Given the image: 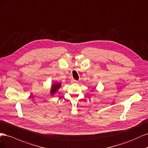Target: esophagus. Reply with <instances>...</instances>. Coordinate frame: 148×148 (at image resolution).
I'll return each instance as SVG.
<instances>
[{
    "mask_svg": "<svg viewBox=\"0 0 148 148\" xmlns=\"http://www.w3.org/2000/svg\"><path fill=\"white\" fill-rule=\"evenodd\" d=\"M72 83L73 84H77L78 81H76V80H72Z\"/></svg>",
    "mask_w": 148,
    "mask_h": 148,
    "instance_id": "obj_1",
    "label": "esophagus"
}]
</instances>
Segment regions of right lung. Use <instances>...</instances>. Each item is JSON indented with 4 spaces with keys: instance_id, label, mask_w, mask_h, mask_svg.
I'll return each mask as SVG.
<instances>
[{
    "instance_id": "1",
    "label": "right lung",
    "mask_w": 148,
    "mask_h": 148,
    "mask_svg": "<svg viewBox=\"0 0 148 148\" xmlns=\"http://www.w3.org/2000/svg\"><path fill=\"white\" fill-rule=\"evenodd\" d=\"M61 82H54L53 83L50 89V95H54L57 92V91L60 89V87H61Z\"/></svg>"
}]
</instances>
